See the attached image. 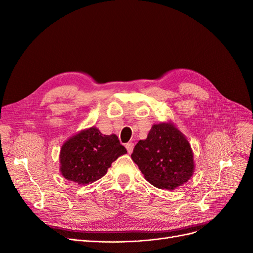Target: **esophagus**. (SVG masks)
I'll use <instances>...</instances> for the list:
<instances>
[{"instance_id": "1", "label": "esophagus", "mask_w": 253, "mask_h": 253, "mask_svg": "<svg viewBox=\"0 0 253 253\" xmlns=\"http://www.w3.org/2000/svg\"><path fill=\"white\" fill-rule=\"evenodd\" d=\"M126 150H127V153L128 154H130L133 152V149H134V143L133 142H128V143H126Z\"/></svg>"}]
</instances>
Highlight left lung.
I'll return each mask as SVG.
<instances>
[{
    "instance_id": "1",
    "label": "left lung",
    "mask_w": 253,
    "mask_h": 253,
    "mask_svg": "<svg viewBox=\"0 0 253 253\" xmlns=\"http://www.w3.org/2000/svg\"><path fill=\"white\" fill-rule=\"evenodd\" d=\"M130 157L157 188L176 189L195 171L191 146L171 121L154 125L146 139L138 141Z\"/></svg>"
}]
</instances>
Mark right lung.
Instances as JSON below:
<instances>
[{
  "label": "right lung",
  "instance_id": "add662e5",
  "mask_svg": "<svg viewBox=\"0 0 253 253\" xmlns=\"http://www.w3.org/2000/svg\"><path fill=\"white\" fill-rule=\"evenodd\" d=\"M126 154L115 134L103 135L96 126L82 129L62 145L59 171L80 185L90 184L106 175L118 157Z\"/></svg>",
  "mask_w": 253,
  "mask_h": 253
}]
</instances>
